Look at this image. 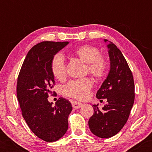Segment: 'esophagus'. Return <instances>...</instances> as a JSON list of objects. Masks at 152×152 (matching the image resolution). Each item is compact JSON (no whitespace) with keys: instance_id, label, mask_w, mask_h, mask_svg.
Wrapping results in <instances>:
<instances>
[{"instance_id":"obj_1","label":"esophagus","mask_w":152,"mask_h":152,"mask_svg":"<svg viewBox=\"0 0 152 152\" xmlns=\"http://www.w3.org/2000/svg\"><path fill=\"white\" fill-rule=\"evenodd\" d=\"M71 104H72L73 108H74V109H79V108H81V106H83V104H82V103H80L78 102H71Z\"/></svg>"}]
</instances>
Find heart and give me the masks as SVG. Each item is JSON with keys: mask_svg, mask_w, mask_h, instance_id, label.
I'll return each instance as SVG.
<instances>
[{"mask_svg": "<svg viewBox=\"0 0 152 152\" xmlns=\"http://www.w3.org/2000/svg\"><path fill=\"white\" fill-rule=\"evenodd\" d=\"M75 54L82 61L87 64L86 71L96 79H102L107 74L108 62L103 56L100 55L98 48L83 45L75 50ZM50 70L57 80L61 81L66 77V68L64 56L57 53L53 57L50 64ZM93 83L88 78L71 80L62 88V93L67 97L83 100L88 96Z\"/></svg>", "mask_w": 152, "mask_h": 152, "instance_id": "b5f03b06", "label": "heart"}]
</instances>
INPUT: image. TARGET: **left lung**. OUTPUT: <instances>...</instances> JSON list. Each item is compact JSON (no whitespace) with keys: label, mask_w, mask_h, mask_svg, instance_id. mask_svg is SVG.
I'll return each mask as SVG.
<instances>
[{"label":"left lung","mask_w":152,"mask_h":152,"mask_svg":"<svg viewBox=\"0 0 152 152\" xmlns=\"http://www.w3.org/2000/svg\"><path fill=\"white\" fill-rule=\"evenodd\" d=\"M107 47L110 71L96 93L100 102L106 99L107 104L102 110L99 109L98 105H93L94 114L88 121L91 132L103 139L113 137L121 131L128 120L135 97L133 74L124 56L112 42Z\"/></svg>","instance_id":"obj_1"}]
</instances>
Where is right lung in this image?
Instances as JSON below:
<instances>
[{
  "instance_id": "obj_1",
  "label": "right lung",
  "mask_w": 152,
  "mask_h": 152,
  "mask_svg": "<svg viewBox=\"0 0 152 152\" xmlns=\"http://www.w3.org/2000/svg\"><path fill=\"white\" fill-rule=\"evenodd\" d=\"M69 43L43 41L29 50L18 76L17 98L28 126L36 136L47 142H56L66 134L72 106L59 98L56 105L48 101L55 84L50 64L56 53Z\"/></svg>"
}]
</instances>
